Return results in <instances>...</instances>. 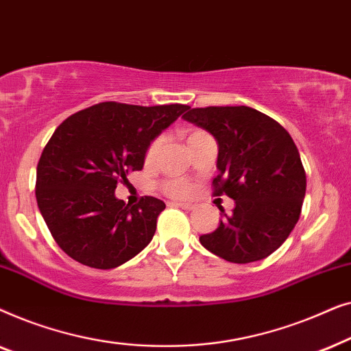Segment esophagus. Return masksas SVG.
Wrapping results in <instances>:
<instances>
[{"instance_id": "esophagus-1", "label": "esophagus", "mask_w": 351, "mask_h": 351, "mask_svg": "<svg viewBox=\"0 0 351 351\" xmlns=\"http://www.w3.org/2000/svg\"><path fill=\"white\" fill-rule=\"evenodd\" d=\"M174 206H179V208L185 209V210H191V209H195V206H193V204H190V203H174Z\"/></svg>"}]
</instances>
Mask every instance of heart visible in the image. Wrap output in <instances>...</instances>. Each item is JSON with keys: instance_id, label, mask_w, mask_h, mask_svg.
<instances>
[{"instance_id": "heart-1", "label": "heart", "mask_w": 351, "mask_h": 351, "mask_svg": "<svg viewBox=\"0 0 351 351\" xmlns=\"http://www.w3.org/2000/svg\"><path fill=\"white\" fill-rule=\"evenodd\" d=\"M201 131H191L186 134V141H189L190 137L196 136V134H199ZM160 145H161V138H156V141H153L150 143V147H148L147 150V161H152L153 158L156 156L158 150H160ZM165 190L167 191V193L174 195V196H185L190 193V185L185 184V182L182 180H169L167 184L165 185Z\"/></svg>"}]
</instances>
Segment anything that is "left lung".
Instances as JSON below:
<instances>
[{
  "mask_svg": "<svg viewBox=\"0 0 351 351\" xmlns=\"http://www.w3.org/2000/svg\"><path fill=\"white\" fill-rule=\"evenodd\" d=\"M219 147L214 195L234 201L203 246L233 263L262 261L276 251L300 217L306 177L299 150L281 124L251 107L189 108L184 117Z\"/></svg>",
  "mask_w": 351,
  "mask_h": 351,
  "instance_id": "1",
  "label": "left lung"
}]
</instances>
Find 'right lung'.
<instances>
[{
    "mask_svg": "<svg viewBox=\"0 0 351 351\" xmlns=\"http://www.w3.org/2000/svg\"><path fill=\"white\" fill-rule=\"evenodd\" d=\"M189 108L105 102L56 129L36 167V201L66 256L110 270L148 246L166 204L145 196L131 206L114 190L129 172L142 169L150 143Z\"/></svg>",
    "mask_w": 351,
    "mask_h": 351,
    "instance_id": "obj_1",
    "label": "right lung"
}]
</instances>
